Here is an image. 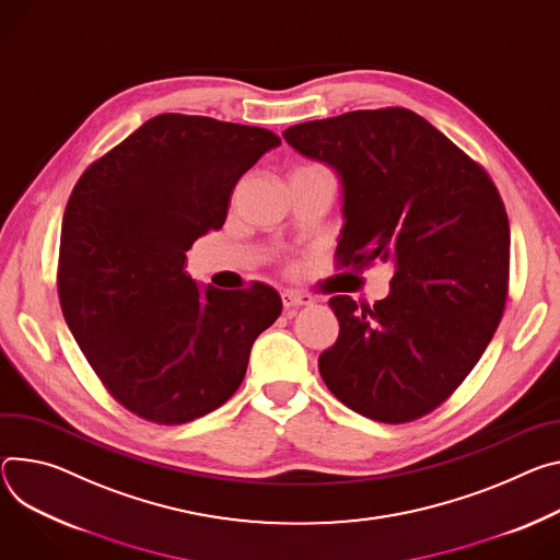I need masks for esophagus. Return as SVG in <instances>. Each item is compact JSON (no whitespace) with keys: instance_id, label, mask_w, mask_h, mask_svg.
Segmentation results:
<instances>
[{"instance_id":"obj_1","label":"esophagus","mask_w":560,"mask_h":560,"mask_svg":"<svg viewBox=\"0 0 560 560\" xmlns=\"http://www.w3.org/2000/svg\"><path fill=\"white\" fill-rule=\"evenodd\" d=\"M313 301H315V296H313V294H306V292H296V290H283V292H281V303H283V308L311 306Z\"/></svg>"}]
</instances>
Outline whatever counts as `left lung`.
Masks as SVG:
<instances>
[{
  "instance_id": "left-lung-1",
  "label": "left lung",
  "mask_w": 560,
  "mask_h": 560,
  "mask_svg": "<svg viewBox=\"0 0 560 560\" xmlns=\"http://www.w3.org/2000/svg\"><path fill=\"white\" fill-rule=\"evenodd\" d=\"M283 138L341 180L337 266L395 270L373 306L328 301L339 337L319 354L326 386L377 422L431 413L478 364L504 311L510 221L493 180L401 107L301 122Z\"/></svg>"
}]
</instances>
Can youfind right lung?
<instances>
[{"instance_id": "add662e5", "label": "right lung", "mask_w": 560, "mask_h": 560, "mask_svg": "<svg viewBox=\"0 0 560 560\" xmlns=\"http://www.w3.org/2000/svg\"><path fill=\"white\" fill-rule=\"evenodd\" d=\"M281 138L161 114L93 165L67 202L58 261L65 319L105 388L142 420L185 424L241 386L254 339L281 315L266 283L198 288L191 243L225 223L238 178Z\"/></svg>"}]
</instances>
